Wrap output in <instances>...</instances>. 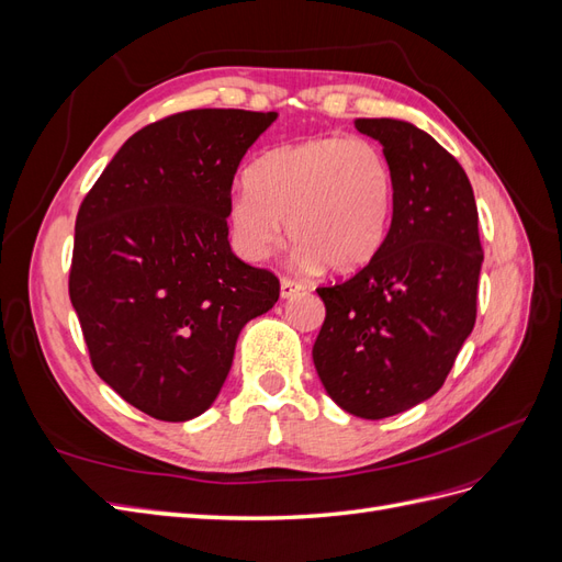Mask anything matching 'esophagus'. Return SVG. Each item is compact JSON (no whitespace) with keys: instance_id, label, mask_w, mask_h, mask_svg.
I'll return each instance as SVG.
<instances>
[{"instance_id":"1","label":"esophagus","mask_w":562,"mask_h":562,"mask_svg":"<svg viewBox=\"0 0 562 562\" xmlns=\"http://www.w3.org/2000/svg\"><path fill=\"white\" fill-rule=\"evenodd\" d=\"M300 291H304V285L300 283V281H293V279H281V297L283 300H288V297H293V295H297Z\"/></svg>"}]
</instances>
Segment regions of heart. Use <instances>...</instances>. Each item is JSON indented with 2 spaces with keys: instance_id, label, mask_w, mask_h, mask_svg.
<instances>
[{
  "instance_id": "1",
  "label": "heart",
  "mask_w": 562,
  "mask_h": 562,
  "mask_svg": "<svg viewBox=\"0 0 562 562\" xmlns=\"http://www.w3.org/2000/svg\"><path fill=\"white\" fill-rule=\"evenodd\" d=\"M391 209L394 171L384 149L361 135H316L255 159L229 201L239 250L262 260L285 232L295 260L351 274L380 250Z\"/></svg>"
}]
</instances>
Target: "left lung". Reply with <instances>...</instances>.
<instances>
[{
  "instance_id": "1",
  "label": "left lung",
  "mask_w": 562,
  "mask_h": 562,
  "mask_svg": "<svg viewBox=\"0 0 562 562\" xmlns=\"http://www.w3.org/2000/svg\"><path fill=\"white\" fill-rule=\"evenodd\" d=\"M394 171V213L380 250L345 283L316 288L326 321L314 366L342 411L382 419L443 386L471 335L483 265L464 168L401 119H356Z\"/></svg>"
}]
</instances>
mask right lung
<instances>
[{"label": "right lung", "instance_id": "right-lung-1", "mask_svg": "<svg viewBox=\"0 0 562 562\" xmlns=\"http://www.w3.org/2000/svg\"><path fill=\"white\" fill-rule=\"evenodd\" d=\"M277 116H166L133 133L81 201L72 307L100 380L149 417L206 413L241 328L279 300V279L227 239L236 168Z\"/></svg>", "mask_w": 562, "mask_h": 562}]
</instances>
